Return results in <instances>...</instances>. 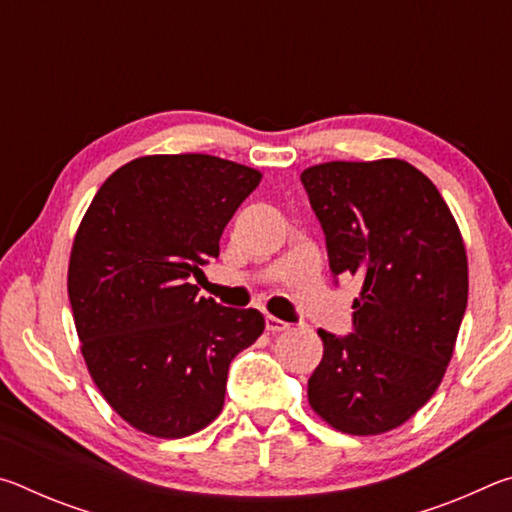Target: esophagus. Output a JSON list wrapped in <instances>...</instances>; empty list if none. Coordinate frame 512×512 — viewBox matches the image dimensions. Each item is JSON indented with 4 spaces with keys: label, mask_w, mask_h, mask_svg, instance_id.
Listing matches in <instances>:
<instances>
[{
    "label": "esophagus",
    "mask_w": 512,
    "mask_h": 512,
    "mask_svg": "<svg viewBox=\"0 0 512 512\" xmlns=\"http://www.w3.org/2000/svg\"><path fill=\"white\" fill-rule=\"evenodd\" d=\"M266 329L268 332H284V329H289V323H284V320L275 318V316H266Z\"/></svg>",
    "instance_id": "34e87169"
}]
</instances>
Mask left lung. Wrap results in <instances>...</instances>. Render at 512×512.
Returning <instances> with one entry per match:
<instances>
[{
    "instance_id": "1",
    "label": "left lung",
    "mask_w": 512,
    "mask_h": 512,
    "mask_svg": "<svg viewBox=\"0 0 512 512\" xmlns=\"http://www.w3.org/2000/svg\"><path fill=\"white\" fill-rule=\"evenodd\" d=\"M334 277L357 275L352 332L318 329L309 404L352 436L400 427L429 402L467 307L461 230L436 185L404 160L325 162L302 171Z\"/></svg>"
}]
</instances>
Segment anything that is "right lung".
<instances>
[{
    "mask_svg": "<svg viewBox=\"0 0 512 512\" xmlns=\"http://www.w3.org/2000/svg\"><path fill=\"white\" fill-rule=\"evenodd\" d=\"M262 173L203 153L146 155L101 185L69 257L83 359L131 427L183 438L223 409L230 361L264 332L257 309L198 296L223 228Z\"/></svg>",
    "mask_w": 512,
    "mask_h": 512,
    "instance_id": "obj_1",
    "label": "right lung"
}]
</instances>
